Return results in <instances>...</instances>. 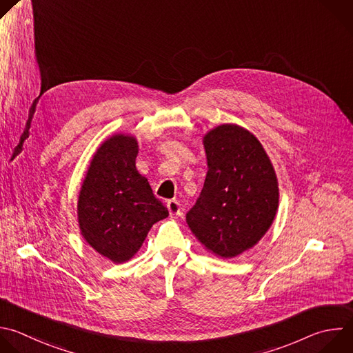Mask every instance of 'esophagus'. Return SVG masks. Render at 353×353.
I'll return each mask as SVG.
<instances>
[{"instance_id": "1", "label": "esophagus", "mask_w": 353, "mask_h": 353, "mask_svg": "<svg viewBox=\"0 0 353 353\" xmlns=\"http://www.w3.org/2000/svg\"><path fill=\"white\" fill-rule=\"evenodd\" d=\"M166 206H168L169 214H170L172 217H176V216H180V214H181V209H180V202H179V201L170 199V201H168Z\"/></svg>"}]
</instances>
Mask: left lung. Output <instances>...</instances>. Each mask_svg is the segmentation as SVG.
Masks as SVG:
<instances>
[{
    "mask_svg": "<svg viewBox=\"0 0 353 353\" xmlns=\"http://www.w3.org/2000/svg\"><path fill=\"white\" fill-rule=\"evenodd\" d=\"M208 173L187 224L212 254L230 259L259 243L279 208V183L258 139L237 125L203 137Z\"/></svg>",
    "mask_w": 353,
    "mask_h": 353,
    "instance_id": "8db88e82",
    "label": "left lung"
}]
</instances>
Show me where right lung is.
<instances>
[{"label": "right lung", "instance_id": "add662e5", "mask_svg": "<svg viewBox=\"0 0 353 353\" xmlns=\"http://www.w3.org/2000/svg\"><path fill=\"white\" fill-rule=\"evenodd\" d=\"M139 143L114 134L94 154L81 184L77 219L83 239L113 263L132 259L151 227L169 216L136 169Z\"/></svg>", "mask_w": 353, "mask_h": 353}]
</instances>
